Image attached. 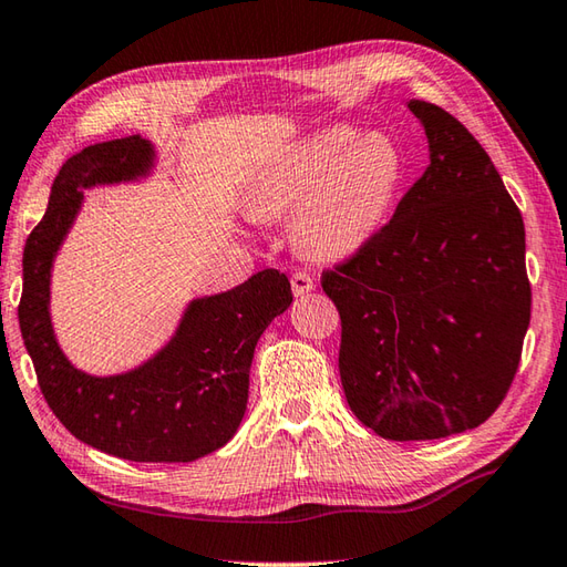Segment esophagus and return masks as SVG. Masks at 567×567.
Returning <instances> with one entry per match:
<instances>
[{"label": "esophagus", "mask_w": 567, "mask_h": 567, "mask_svg": "<svg viewBox=\"0 0 567 567\" xmlns=\"http://www.w3.org/2000/svg\"><path fill=\"white\" fill-rule=\"evenodd\" d=\"M291 288H293V296H306V293H311L313 288H316L313 276H311V274H306V271H296V274L291 276Z\"/></svg>", "instance_id": "obj_1"}]
</instances>
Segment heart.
<instances>
[{"mask_svg": "<svg viewBox=\"0 0 567 567\" xmlns=\"http://www.w3.org/2000/svg\"><path fill=\"white\" fill-rule=\"evenodd\" d=\"M404 173V153L392 135L336 123L266 157L247 187V209L254 219H276L296 208L298 249L343 261L380 237Z\"/></svg>", "mask_w": 567, "mask_h": 567, "instance_id": "heart-1", "label": "heart"}]
</instances>
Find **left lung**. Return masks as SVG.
I'll use <instances>...</instances> for the list:
<instances>
[{
    "instance_id": "left-lung-1",
    "label": "left lung",
    "mask_w": 567,
    "mask_h": 567,
    "mask_svg": "<svg viewBox=\"0 0 567 567\" xmlns=\"http://www.w3.org/2000/svg\"><path fill=\"white\" fill-rule=\"evenodd\" d=\"M430 165L380 237L336 271L340 382L358 420L394 442L442 440L504 402L530 323L526 229L476 137L408 101Z\"/></svg>"
}]
</instances>
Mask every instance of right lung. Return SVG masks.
<instances>
[{"label": "right lung", "mask_w": 567, "mask_h": 567, "mask_svg": "<svg viewBox=\"0 0 567 567\" xmlns=\"http://www.w3.org/2000/svg\"><path fill=\"white\" fill-rule=\"evenodd\" d=\"M155 157L151 141L127 135L63 163L47 215L24 247L19 328L44 400L76 440L127 462L173 464L217 452L237 434L254 348L293 293L286 274L264 269L229 291L189 301L175 336L143 365L105 378L73 365L49 313L53 259L79 217L83 189L143 179Z\"/></svg>", "instance_id": "right-lung-1"}]
</instances>
